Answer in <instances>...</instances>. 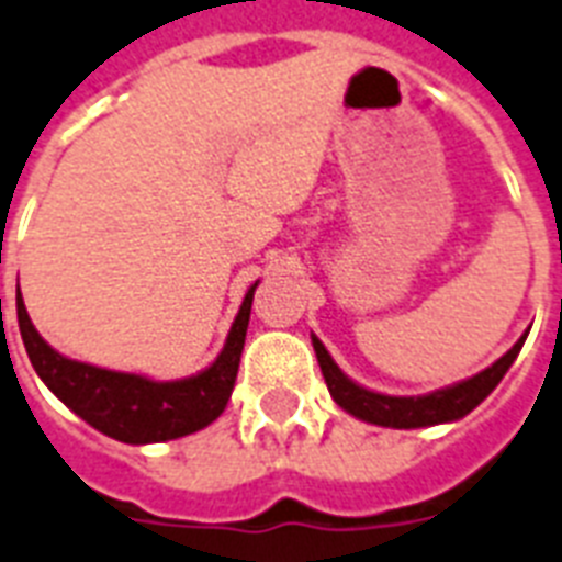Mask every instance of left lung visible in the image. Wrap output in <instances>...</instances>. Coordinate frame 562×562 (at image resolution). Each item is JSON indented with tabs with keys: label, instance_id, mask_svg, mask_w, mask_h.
<instances>
[{
	"label": "left lung",
	"instance_id": "left-lung-1",
	"mask_svg": "<svg viewBox=\"0 0 562 562\" xmlns=\"http://www.w3.org/2000/svg\"><path fill=\"white\" fill-rule=\"evenodd\" d=\"M522 341H526V336L503 359H497L488 370H482V373H476L468 382L428 393V396H384V393H373L368 387H359L356 382H350L338 370L336 361L330 359L327 347L313 336L315 356H318V364H322L324 382L330 387V396L345 407L347 414L359 416V419L370 422V425H382V428H428V425H439V422L462 419L497 387L499 379L508 373L517 353L522 350Z\"/></svg>",
	"mask_w": 562,
	"mask_h": 562
}]
</instances>
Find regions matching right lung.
<instances>
[{
    "mask_svg": "<svg viewBox=\"0 0 562 562\" xmlns=\"http://www.w3.org/2000/svg\"><path fill=\"white\" fill-rule=\"evenodd\" d=\"M255 286L258 281L249 286L224 350L212 361V368L180 382H151L143 375L114 373V370L65 359L34 330L20 290H16V318H20L27 359L40 379L80 419L120 442H166V439L187 437L206 428L224 414L232 387H235V375H238Z\"/></svg>",
    "mask_w": 562,
    "mask_h": 562,
    "instance_id": "obj_1",
    "label": "right lung"
}]
</instances>
